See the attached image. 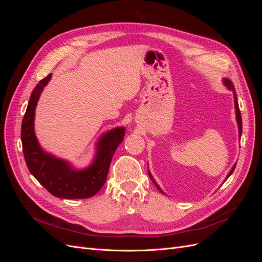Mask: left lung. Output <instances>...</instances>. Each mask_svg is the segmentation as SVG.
I'll use <instances>...</instances> for the list:
<instances>
[{
    "mask_svg": "<svg viewBox=\"0 0 262 262\" xmlns=\"http://www.w3.org/2000/svg\"><path fill=\"white\" fill-rule=\"evenodd\" d=\"M223 84L225 85V87L226 89L228 90V91H232L233 92V94H234V102H235V114H236V121H237V124H238V137H239V139H241V137H242V131H243V123H242V116H241V112H239V107H238V101H237V96H236V92H235V89H234V85H233V83L229 81V80H227V78H224L223 80ZM235 166L236 165H234L233 167H232V169H231V171L228 172V175H227V177H226V179L232 175V172L234 171V169H235ZM148 176H149V178L152 179V181L154 182V185L156 186V188L160 190V191L162 192V193H164V191L163 190L161 189V187L157 185V182L155 181V179H154V177L152 176V173H150V171L148 170ZM225 179V180H226Z\"/></svg>",
    "mask_w": 262,
    "mask_h": 262,
    "instance_id": "left-lung-1",
    "label": "left lung"
}]
</instances>
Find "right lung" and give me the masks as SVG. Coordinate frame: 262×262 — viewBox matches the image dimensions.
I'll return each instance as SVG.
<instances>
[{"instance_id": "right-lung-1", "label": "right lung", "mask_w": 262, "mask_h": 262, "mask_svg": "<svg viewBox=\"0 0 262 262\" xmlns=\"http://www.w3.org/2000/svg\"><path fill=\"white\" fill-rule=\"evenodd\" d=\"M51 80L49 74L37 84L21 123V144L29 171L48 191L62 199H86L96 194L107 179L110 162L123 141L124 126H117L98 139L93 162L85 168H75L70 162L45 150L35 133V112L39 97Z\"/></svg>"}]
</instances>
